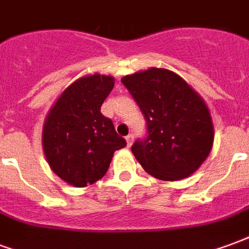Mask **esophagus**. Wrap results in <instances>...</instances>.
<instances>
[{"mask_svg":"<svg viewBox=\"0 0 249 249\" xmlns=\"http://www.w3.org/2000/svg\"><path fill=\"white\" fill-rule=\"evenodd\" d=\"M126 142H127V146L130 147L132 144V142H134V135L132 134H128L126 137Z\"/></svg>","mask_w":249,"mask_h":249,"instance_id":"1","label":"esophagus"}]
</instances>
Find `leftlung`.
Masks as SVG:
<instances>
[{
    "instance_id": "obj_1",
    "label": "left lung",
    "mask_w": 249,
    "mask_h": 249,
    "mask_svg": "<svg viewBox=\"0 0 249 249\" xmlns=\"http://www.w3.org/2000/svg\"><path fill=\"white\" fill-rule=\"evenodd\" d=\"M121 81L146 119L147 138L131 147L144 171L160 180L194 174L213 143L211 114L200 95L166 69L151 67Z\"/></svg>"
}]
</instances>
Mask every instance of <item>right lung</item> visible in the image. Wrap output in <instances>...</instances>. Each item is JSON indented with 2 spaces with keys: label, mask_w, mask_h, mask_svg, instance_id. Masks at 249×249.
<instances>
[{
  "label": "right lung",
  "mask_w": 249,
  "mask_h": 249,
  "mask_svg": "<svg viewBox=\"0 0 249 249\" xmlns=\"http://www.w3.org/2000/svg\"><path fill=\"white\" fill-rule=\"evenodd\" d=\"M111 75L79 78L50 108L42 130V146L54 174L74 187L99 180L114 152L127 143L101 106L114 87Z\"/></svg>",
  "instance_id": "right-lung-1"
}]
</instances>
